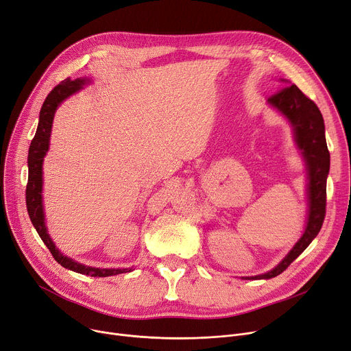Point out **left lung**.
Wrapping results in <instances>:
<instances>
[{
    "label": "left lung",
    "instance_id": "obj_1",
    "mask_svg": "<svg viewBox=\"0 0 351 351\" xmlns=\"http://www.w3.org/2000/svg\"><path fill=\"white\" fill-rule=\"evenodd\" d=\"M280 81L289 82L287 80ZM267 104L290 123L294 143L304 160L307 172V217L303 234L282 262L263 274L250 276V278L247 276L245 278L247 280L271 279L283 273L319 234L326 215V185L330 171V154L320 109L296 85L282 88L267 99Z\"/></svg>",
    "mask_w": 351,
    "mask_h": 351
}]
</instances>
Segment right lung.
Instances as JSON below:
<instances>
[{
    "instance_id": "add662e5",
    "label": "right lung",
    "mask_w": 351,
    "mask_h": 351,
    "mask_svg": "<svg viewBox=\"0 0 351 351\" xmlns=\"http://www.w3.org/2000/svg\"><path fill=\"white\" fill-rule=\"evenodd\" d=\"M92 82L90 78H77L71 81L66 78L60 85L55 86L47 99L43 104V108L40 110V121L38 128L34 139L31 141L29 151H28V185H27V209L31 222L38 232L40 237L45 246L52 253L53 259L57 261L62 267L77 271L81 274L92 276V278H108V276H115L121 273L132 271L134 267L126 269H102V267H92L82 265L72 259L69 256H65L57 246H55L53 241L48 233V228L45 223V212H44V204H43V163L44 158L49 149V139H51V131H52V122L55 112H57L58 106L73 94H77L78 90L84 88V85Z\"/></svg>"
}]
</instances>
